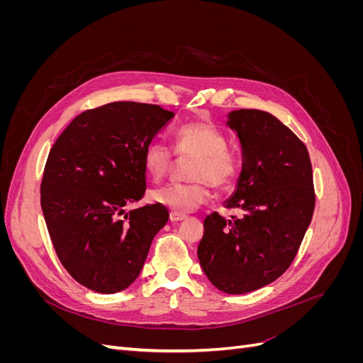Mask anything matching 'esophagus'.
Listing matches in <instances>:
<instances>
[{"label": "esophagus", "mask_w": 363, "mask_h": 363, "mask_svg": "<svg viewBox=\"0 0 363 363\" xmlns=\"http://www.w3.org/2000/svg\"><path fill=\"white\" fill-rule=\"evenodd\" d=\"M169 219H171V223H179V221H183V219H186V215L179 213V212H171Z\"/></svg>", "instance_id": "34e87169"}]
</instances>
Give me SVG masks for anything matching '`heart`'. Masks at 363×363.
I'll return each instance as SVG.
<instances>
[{"mask_svg": "<svg viewBox=\"0 0 363 363\" xmlns=\"http://www.w3.org/2000/svg\"><path fill=\"white\" fill-rule=\"evenodd\" d=\"M175 152L191 156L186 184H168L151 192V200L172 212L188 213L199 208L208 199V184L218 191L232 186L239 174V160L235 152L227 150V138L212 123H188L174 133ZM172 164L171 150L151 142L144 151V167L152 180H162Z\"/></svg>", "mask_w": 363, "mask_h": 363, "instance_id": "obj_1", "label": "heart"}]
</instances>
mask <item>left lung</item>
I'll use <instances>...</instances> for the list:
<instances>
[{
	"mask_svg": "<svg viewBox=\"0 0 363 363\" xmlns=\"http://www.w3.org/2000/svg\"><path fill=\"white\" fill-rule=\"evenodd\" d=\"M227 125L239 138L242 171L224 206L242 215H207L196 255L215 288L238 295L289 268L312 221L315 191L306 145L276 116L240 108L228 113Z\"/></svg>",
	"mask_w": 363,
	"mask_h": 363,
	"instance_id": "8db88e82",
	"label": "left lung"
}]
</instances>
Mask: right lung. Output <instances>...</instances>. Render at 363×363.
Segmentation results:
<instances>
[{
  "instance_id": "right-lung-1",
  "label": "right lung",
  "mask_w": 363,
  "mask_h": 363,
  "mask_svg": "<svg viewBox=\"0 0 363 363\" xmlns=\"http://www.w3.org/2000/svg\"><path fill=\"white\" fill-rule=\"evenodd\" d=\"M174 113L116 101L72 119L54 142L40 206L57 257L71 277L100 294L128 288L140 274L167 207L125 212L145 194L144 151Z\"/></svg>"
}]
</instances>
